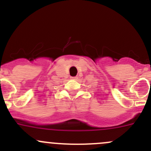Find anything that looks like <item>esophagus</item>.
<instances>
[{
  "mask_svg": "<svg viewBox=\"0 0 151 151\" xmlns=\"http://www.w3.org/2000/svg\"><path fill=\"white\" fill-rule=\"evenodd\" d=\"M71 79H73V80H75V79L77 78V76H74V77H70Z\"/></svg>",
  "mask_w": 151,
  "mask_h": 151,
  "instance_id": "esophagus-1",
  "label": "esophagus"
}]
</instances>
